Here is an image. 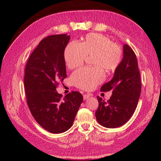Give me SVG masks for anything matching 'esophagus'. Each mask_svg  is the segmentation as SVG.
Instances as JSON below:
<instances>
[{"mask_svg":"<svg viewBox=\"0 0 161 161\" xmlns=\"http://www.w3.org/2000/svg\"><path fill=\"white\" fill-rule=\"evenodd\" d=\"M90 96H91L90 94H85V95H83V99H84V100H86L87 99H89V97H90Z\"/></svg>","mask_w":161,"mask_h":161,"instance_id":"obj_1","label":"esophagus"}]
</instances>
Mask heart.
Instances as JSON below:
<instances>
[{"mask_svg":"<svg viewBox=\"0 0 161 161\" xmlns=\"http://www.w3.org/2000/svg\"><path fill=\"white\" fill-rule=\"evenodd\" d=\"M64 56L70 69L81 66L86 56H92L91 63L94 67L78 70L71 76L72 83L78 88L91 90L104 80L103 70L109 72L118 67L122 58V51L109 37L101 34L89 33L81 43H69Z\"/></svg>","mask_w":161,"mask_h":161,"instance_id":"heart-1","label":"heart"}]
</instances>
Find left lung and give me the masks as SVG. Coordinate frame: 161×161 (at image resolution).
Returning a JSON list of instances; mask_svg holds the SVG:
<instances>
[{
    "mask_svg": "<svg viewBox=\"0 0 161 161\" xmlns=\"http://www.w3.org/2000/svg\"><path fill=\"white\" fill-rule=\"evenodd\" d=\"M123 59L109 82L101 91H112L110 99L105 101L97 97L99 106L95 112L99 124L108 128L123 125L130 119L137 107L141 92V80L137 58L127 44L123 47Z\"/></svg>",
    "mask_w": 161,
    "mask_h": 161,
    "instance_id": "obj_1",
    "label": "left lung"
}]
</instances>
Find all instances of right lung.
Returning a JSON list of instances; mask_svg holds the SVG:
<instances>
[{"label": "right lung", "instance_id": "obj_1", "mask_svg": "<svg viewBox=\"0 0 161 161\" xmlns=\"http://www.w3.org/2000/svg\"><path fill=\"white\" fill-rule=\"evenodd\" d=\"M70 37L60 34L43 39L29 58L25 69L24 85L29 108L37 122L53 134L71 128L83 101L78 91L64 98L56 91L58 82L66 78L64 54Z\"/></svg>", "mask_w": 161, "mask_h": 161}]
</instances>
